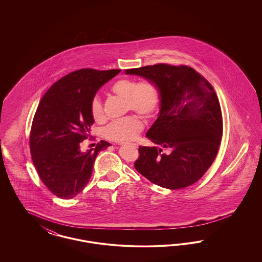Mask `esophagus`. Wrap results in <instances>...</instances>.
Here are the masks:
<instances>
[{"mask_svg":"<svg viewBox=\"0 0 262 262\" xmlns=\"http://www.w3.org/2000/svg\"><path fill=\"white\" fill-rule=\"evenodd\" d=\"M120 144H121V145H124L125 143H120ZM132 145H133V146H135V147H137V144H132Z\"/></svg>","mask_w":262,"mask_h":262,"instance_id":"34e87169","label":"esophagus"}]
</instances>
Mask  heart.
Returning <instances> with one entry per match:
<instances>
[{
  "label": "heart",
  "instance_id": "b5f03b06",
  "mask_svg": "<svg viewBox=\"0 0 262 262\" xmlns=\"http://www.w3.org/2000/svg\"><path fill=\"white\" fill-rule=\"evenodd\" d=\"M111 90L114 94L125 99V111H134L144 120L152 119L159 108L160 91L156 83L150 79L137 81L133 78H121L114 82ZM89 111L97 123L103 122L106 118L103 103L98 96L92 97ZM142 128L141 120L132 115L109 123L104 128V135L110 140L127 142L136 139Z\"/></svg>",
  "mask_w": 262,
  "mask_h": 262
}]
</instances>
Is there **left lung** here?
Returning a JSON list of instances; mask_svg holds the SVG:
<instances>
[{
  "mask_svg": "<svg viewBox=\"0 0 262 262\" xmlns=\"http://www.w3.org/2000/svg\"><path fill=\"white\" fill-rule=\"evenodd\" d=\"M125 74L154 81L161 95L160 114L146 134L155 146H139L136 170L165 188L194 184L211 166L223 135L214 88L185 64L156 63L126 70Z\"/></svg>",
  "mask_w": 262,
  "mask_h": 262,
  "instance_id": "left-lung-1",
  "label": "left lung"
}]
</instances>
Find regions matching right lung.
Listing matches in <instances>:
<instances>
[{
	"label": "right lung",
	"mask_w": 262,
	"mask_h": 262,
	"mask_svg": "<svg viewBox=\"0 0 262 262\" xmlns=\"http://www.w3.org/2000/svg\"><path fill=\"white\" fill-rule=\"evenodd\" d=\"M120 72H73L56 81L38 105L29 136L31 158L42 183L59 199H73L84 188L98 152L111 145L101 140L94 151L80 150L94 123L90 101Z\"/></svg>",
	"instance_id": "obj_1"
}]
</instances>
